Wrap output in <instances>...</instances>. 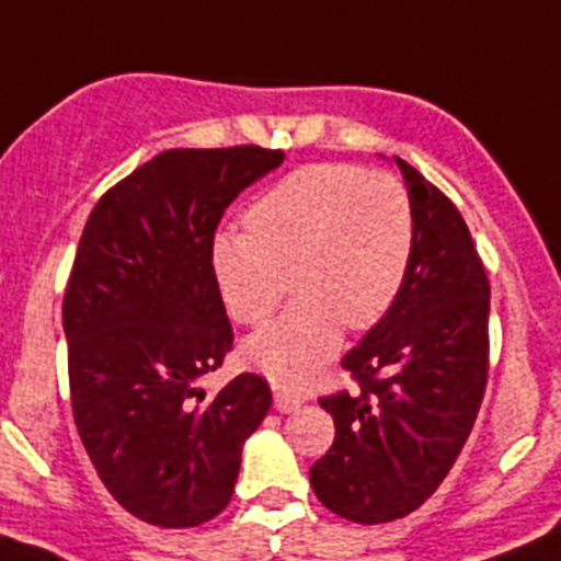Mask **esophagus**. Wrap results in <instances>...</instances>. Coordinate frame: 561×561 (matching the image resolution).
Segmentation results:
<instances>
[{"label": "esophagus", "instance_id": "1", "mask_svg": "<svg viewBox=\"0 0 561 561\" xmlns=\"http://www.w3.org/2000/svg\"><path fill=\"white\" fill-rule=\"evenodd\" d=\"M301 403H305V398L301 396H294V392H287V389L282 387L274 389V407L279 409V412H296Z\"/></svg>", "mask_w": 561, "mask_h": 561}]
</instances>
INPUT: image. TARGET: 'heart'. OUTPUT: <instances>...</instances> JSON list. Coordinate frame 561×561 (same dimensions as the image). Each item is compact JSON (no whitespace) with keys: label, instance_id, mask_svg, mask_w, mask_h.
Returning <instances> with one entry per match:
<instances>
[{"label":"heart","instance_id":"obj_1","mask_svg":"<svg viewBox=\"0 0 561 561\" xmlns=\"http://www.w3.org/2000/svg\"><path fill=\"white\" fill-rule=\"evenodd\" d=\"M248 231L211 240V274L228 313L262 324L287 294L276 324L242 355L282 387H299L339 350L341 330L375 328L392 310L415 251V214L396 174L310 163L276 180L245 214Z\"/></svg>","mask_w":561,"mask_h":561}]
</instances>
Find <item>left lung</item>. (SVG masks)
<instances>
[{
    "label": "left lung",
    "instance_id": "left-lung-1",
    "mask_svg": "<svg viewBox=\"0 0 561 561\" xmlns=\"http://www.w3.org/2000/svg\"><path fill=\"white\" fill-rule=\"evenodd\" d=\"M415 214V251L387 316L344 355L355 392L321 398L335 423L310 469L324 508L392 523L421 508L455 466L489 378V276L460 211L396 158Z\"/></svg>",
    "mask_w": 561,
    "mask_h": 561
}]
</instances>
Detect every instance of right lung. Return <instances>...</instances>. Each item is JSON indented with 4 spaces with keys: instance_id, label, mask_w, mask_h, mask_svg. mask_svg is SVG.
Instances as JSON below:
<instances>
[{
    "instance_id": "obj_1",
    "label": "right lung",
    "mask_w": 561,
    "mask_h": 561,
    "mask_svg": "<svg viewBox=\"0 0 561 561\" xmlns=\"http://www.w3.org/2000/svg\"><path fill=\"white\" fill-rule=\"evenodd\" d=\"M285 160L279 149H169L92 208L67 282L72 417L121 508L160 528L220 514L242 443L271 409V387L237 375L217 396L231 321L211 274L222 211Z\"/></svg>"
}]
</instances>
